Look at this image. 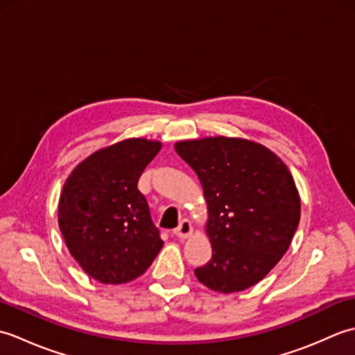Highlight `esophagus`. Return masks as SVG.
I'll return each instance as SVG.
<instances>
[{
    "label": "esophagus",
    "mask_w": 355,
    "mask_h": 355,
    "mask_svg": "<svg viewBox=\"0 0 355 355\" xmlns=\"http://www.w3.org/2000/svg\"><path fill=\"white\" fill-rule=\"evenodd\" d=\"M192 233V224L189 220H182V223L178 224V227L173 230V235H175L177 238H189Z\"/></svg>",
    "instance_id": "esophagus-1"
}]
</instances>
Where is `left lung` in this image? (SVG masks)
Instances as JSON below:
<instances>
[{
    "label": "left lung",
    "mask_w": 355,
    "mask_h": 355,
    "mask_svg": "<svg viewBox=\"0 0 355 355\" xmlns=\"http://www.w3.org/2000/svg\"><path fill=\"white\" fill-rule=\"evenodd\" d=\"M175 150L198 175L207 201L212 259L195 276L218 293L250 288L281 261L299 225L293 175L270 149L244 139L186 140Z\"/></svg>",
    "instance_id": "8db88e82"
}]
</instances>
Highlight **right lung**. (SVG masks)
Returning a JSON list of instances; mask_svg holds the SVG:
<instances>
[{
    "label": "right lung",
    "mask_w": 355,
    "mask_h": 355,
    "mask_svg": "<svg viewBox=\"0 0 355 355\" xmlns=\"http://www.w3.org/2000/svg\"><path fill=\"white\" fill-rule=\"evenodd\" d=\"M160 141L128 139L97 150L67 178L59 229L74 259L102 284L134 281L149 268L163 241L139 178Z\"/></svg>",
    "instance_id": "obj_1"
}]
</instances>
